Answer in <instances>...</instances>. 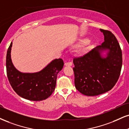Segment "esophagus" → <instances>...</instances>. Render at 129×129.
Here are the masks:
<instances>
[{"label":"esophagus","instance_id":"obj_1","mask_svg":"<svg viewBox=\"0 0 129 129\" xmlns=\"http://www.w3.org/2000/svg\"><path fill=\"white\" fill-rule=\"evenodd\" d=\"M64 65L66 66H72V63L71 62H66L64 63Z\"/></svg>","mask_w":129,"mask_h":129}]
</instances>
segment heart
<instances>
[{"mask_svg":"<svg viewBox=\"0 0 129 129\" xmlns=\"http://www.w3.org/2000/svg\"><path fill=\"white\" fill-rule=\"evenodd\" d=\"M88 39L86 37H82L78 39L75 44H74L75 47H79L84 44V47L78 51V54L80 55H83L88 51L90 48V42L88 41Z\"/></svg>","mask_w":129,"mask_h":129,"instance_id":"1","label":"heart"}]
</instances>
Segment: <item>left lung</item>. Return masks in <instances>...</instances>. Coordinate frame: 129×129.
<instances>
[{
    "mask_svg": "<svg viewBox=\"0 0 129 129\" xmlns=\"http://www.w3.org/2000/svg\"><path fill=\"white\" fill-rule=\"evenodd\" d=\"M100 30L104 35L102 44L73 61L75 88L85 96H98L111 90L122 68V52L117 38L110 31Z\"/></svg>",
    "mask_w": 129,
    "mask_h": 129,
    "instance_id": "1",
    "label": "left lung"
}]
</instances>
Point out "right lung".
Masks as SVG:
<instances>
[{"label":"right lung","mask_w":129,"mask_h":129,"mask_svg":"<svg viewBox=\"0 0 129 129\" xmlns=\"http://www.w3.org/2000/svg\"><path fill=\"white\" fill-rule=\"evenodd\" d=\"M12 42L8 49L6 66L8 78L15 93L21 98L40 101L49 98L54 91L57 74L63 69L61 58L53 60L39 72H21L16 69L11 59Z\"/></svg>","instance_id":"1"}]
</instances>
